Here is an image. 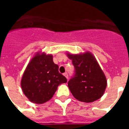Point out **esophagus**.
Returning a JSON list of instances; mask_svg holds the SVG:
<instances>
[{
	"label": "esophagus",
	"mask_w": 129,
	"mask_h": 129,
	"mask_svg": "<svg viewBox=\"0 0 129 129\" xmlns=\"http://www.w3.org/2000/svg\"><path fill=\"white\" fill-rule=\"evenodd\" d=\"M63 76H64L66 77V78L68 80V73H67V72L64 73V74H63Z\"/></svg>",
	"instance_id": "34e87169"
}]
</instances>
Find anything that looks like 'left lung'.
<instances>
[{
    "label": "left lung",
    "instance_id": "1",
    "mask_svg": "<svg viewBox=\"0 0 129 129\" xmlns=\"http://www.w3.org/2000/svg\"><path fill=\"white\" fill-rule=\"evenodd\" d=\"M74 66V75L68 82L77 100L92 102L102 97L106 88V78L94 55L90 52L68 54Z\"/></svg>",
    "mask_w": 129,
    "mask_h": 129
}]
</instances>
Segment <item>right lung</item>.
Listing matches in <instances>:
<instances>
[{
	"instance_id": "right-lung-1",
	"label": "right lung",
	"mask_w": 129,
	"mask_h": 129,
	"mask_svg": "<svg viewBox=\"0 0 129 129\" xmlns=\"http://www.w3.org/2000/svg\"><path fill=\"white\" fill-rule=\"evenodd\" d=\"M58 70L51 55L37 53L32 58L21 80L22 90L31 102L43 104L48 101L59 85L67 82L66 78Z\"/></svg>"
}]
</instances>
